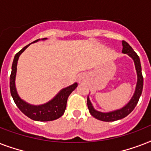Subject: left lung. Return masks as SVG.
I'll return each instance as SVG.
<instances>
[{
	"instance_id": "8db88e82",
	"label": "left lung",
	"mask_w": 151,
	"mask_h": 151,
	"mask_svg": "<svg viewBox=\"0 0 151 151\" xmlns=\"http://www.w3.org/2000/svg\"><path fill=\"white\" fill-rule=\"evenodd\" d=\"M122 45H123L122 52L125 53V54H128L129 56L132 57L133 59L135 65H136V72H137V75H138V81H137V85H136V92H135V94L132 96L130 102L124 107H123L121 110H115V111H112V112L110 113H102L96 110L93 108V106H92L89 99L88 98L87 105L90 114L95 118L100 120V121H103V122H114V121L122 119V118H124L126 116H128L134 110V108L136 107V106L137 105L139 99V97H140L141 94H142V91H143V74H142V69H141L140 60H139V55L134 52L132 48L129 45V44L127 43L126 41H122Z\"/></svg>"
}]
</instances>
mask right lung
I'll list each match as a JSON object with an SVG mask.
<instances>
[{
	"label": "right lung",
	"instance_id": "right-lung-1",
	"mask_svg": "<svg viewBox=\"0 0 151 151\" xmlns=\"http://www.w3.org/2000/svg\"><path fill=\"white\" fill-rule=\"evenodd\" d=\"M46 38H42V40H45ZM39 41V39L34 41L33 43ZM25 46L22 50L16 53L13 60L12 66V73L10 75V91L11 95L13 98V100L15 103L18 108L26 116L29 117L30 119L38 122H50L53 120L58 119L65 112L66 107V102L69 96L75 89L78 86V83H74L73 85L69 87L63 88L60 91L59 94L55 97L54 99L41 106H32L29 105L26 102L20 99L17 94L15 86V78L17 69V62L20 54L22 53L26 48L29 46Z\"/></svg>",
	"mask_w": 151,
	"mask_h": 151
}]
</instances>
